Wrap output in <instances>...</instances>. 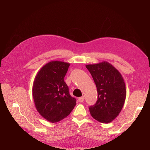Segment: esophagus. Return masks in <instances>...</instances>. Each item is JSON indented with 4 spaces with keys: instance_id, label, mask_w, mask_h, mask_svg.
Listing matches in <instances>:
<instances>
[{
    "instance_id": "1",
    "label": "esophagus",
    "mask_w": 150,
    "mask_h": 150,
    "mask_svg": "<svg viewBox=\"0 0 150 150\" xmlns=\"http://www.w3.org/2000/svg\"><path fill=\"white\" fill-rule=\"evenodd\" d=\"M78 101L80 103H83L84 101V97L82 96V97H80L78 98Z\"/></svg>"
}]
</instances>
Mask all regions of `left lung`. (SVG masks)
Instances as JSON below:
<instances>
[{"label":"left lung","mask_w":150,"mask_h":150,"mask_svg":"<svg viewBox=\"0 0 150 150\" xmlns=\"http://www.w3.org/2000/svg\"><path fill=\"white\" fill-rule=\"evenodd\" d=\"M86 67L96 86L98 100L89 107L93 118L103 123H109L119 115L126 96V85L119 71L110 63L103 61Z\"/></svg>","instance_id":"obj_1"}]
</instances>
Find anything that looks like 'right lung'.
I'll return each mask as SVG.
<instances>
[{
    "label": "right lung",
    "mask_w": 150,
    "mask_h": 150,
    "mask_svg": "<svg viewBox=\"0 0 150 150\" xmlns=\"http://www.w3.org/2000/svg\"><path fill=\"white\" fill-rule=\"evenodd\" d=\"M70 63L53 61L42 66L35 76L33 96L36 110L51 122L64 119L76 104L64 78Z\"/></svg>",
    "instance_id": "obj_1"
}]
</instances>
